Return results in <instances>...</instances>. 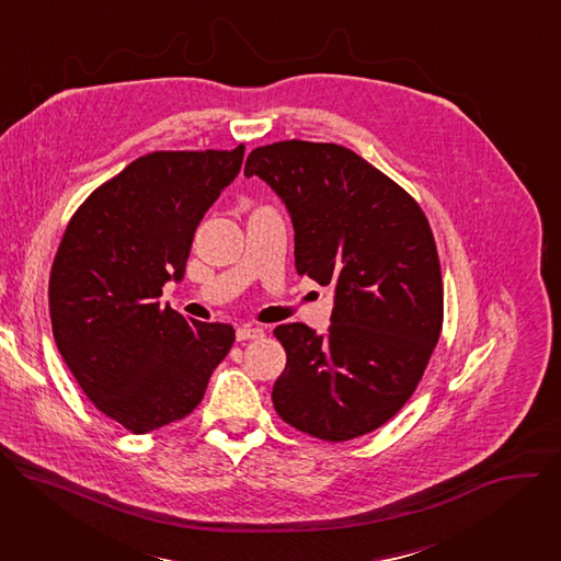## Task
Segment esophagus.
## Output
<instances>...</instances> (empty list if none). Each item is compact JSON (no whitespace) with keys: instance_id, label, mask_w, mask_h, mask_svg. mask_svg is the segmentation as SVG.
Segmentation results:
<instances>
[{"instance_id":"1","label":"esophagus","mask_w":561,"mask_h":561,"mask_svg":"<svg viewBox=\"0 0 561 561\" xmlns=\"http://www.w3.org/2000/svg\"><path fill=\"white\" fill-rule=\"evenodd\" d=\"M234 335H237V342H247V340H262V337H264V329L247 324V327H239Z\"/></svg>"}]
</instances>
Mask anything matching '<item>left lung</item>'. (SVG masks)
<instances>
[{
  "mask_svg": "<svg viewBox=\"0 0 561 561\" xmlns=\"http://www.w3.org/2000/svg\"><path fill=\"white\" fill-rule=\"evenodd\" d=\"M257 175L295 228V268L333 286L324 335L284 324L286 368L273 386L279 417L301 433L346 442L386 424L417 388L444 319L435 239L417 202L337 144L255 148Z\"/></svg>",
  "mask_w": 561,
  "mask_h": 561,
  "instance_id": "obj_1",
  "label": "left lung"
}]
</instances>
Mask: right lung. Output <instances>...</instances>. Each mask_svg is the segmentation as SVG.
Wrapping results in <instances>:
<instances>
[{
    "instance_id": "obj_1",
    "label": "right lung",
    "mask_w": 561,
    "mask_h": 561,
    "mask_svg": "<svg viewBox=\"0 0 561 561\" xmlns=\"http://www.w3.org/2000/svg\"><path fill=\"white\" fill-rule=\"evenodd\" d=\"M232 150L150 152L72 215L50 271L57 348L77 383L135 435L184 420L228 355V324L186 319L157 297L182 282L193 234L239 175Z\"/></svg>"
}]
</instances>
